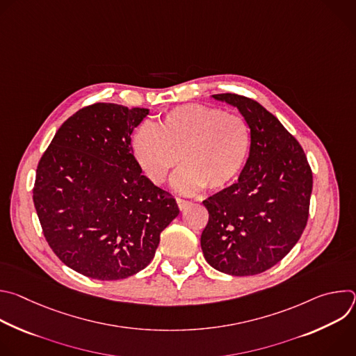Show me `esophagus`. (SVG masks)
Returning a JSON list of instances; mask_svg holds the SVG:
<instances>
[{
	"label": "esophagus",
	"mask_w": 356,
	"mask_h": 356,
	"mask_svg": "<svg viewBox=\"0 0 356 356\" xmlns=\"http://www.w3.org/2000/svg\"><path fill=\"white\" fill-rule=\"evenodd\" d=\"M176 202H177V207H179L180 210H186V209L191 204V201L184 200V198H180V197L176 198Z\"/></svg>",
	"instance_id": "esophagus-1"
}]
</instances>
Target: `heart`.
Wrapping results in <instances>:
<instances>
[{"mask_svg":"<svg viewBox=\"0 0 356 356\" xmlns=\"http://www.w3.org/2000/svg\"><path fill=\"white\" fill-rule=\"evenodd\" d=\"M131 146L140 170L154 184H163L180 161L184 168L175 177L177 190L190 193L206 187L220 191L243 170L252 134L239 115L187 104L165 114L158 128L140 125Z\"/></svg>","mask_w":356,"mask_h":356,"instance_id":"heart-1","label":"heart"}]
</instances>
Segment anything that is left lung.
<instances>
[{
  "label": "left lung",
  "instance_id": "8db88e82",
  "mask_svg": "<svg viewBox=\"0 0 356 356\" xmlns=\"http://www.w3.org/2000/svg\"><path fill=\"white\" fill-rule=\"evenodd\" d=\"M211 97L238 108L252 147L238 181L202 201L210 217L201 249L222 273L258 275L280 262L306 228L313 173L296 138L255 99Z\"/></svg>",
  "mask_w": 356,
  "mask_h": 356
}]
</instances>
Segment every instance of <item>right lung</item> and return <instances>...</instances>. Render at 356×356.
I'll use <instances>...</instances> for the list:
<instances>
[{"label": "right lung", "instance_id": "right-lung-1", "mask_svg": "<svg viewBox=\"0 0 356 356\" xmlns=\"http://www.w3.org/2000/svg\"><path fill=\"white\" fill-rule=\"evenodd\" d=\"M149 114L97 103L59 128L39 161L33 204L43 235L70 269L97 280L127 279L154 259L176 200L135 161L131 134Z\"/></svg>", "mask_w": 356, "mask_h": 356}]
</instances>
